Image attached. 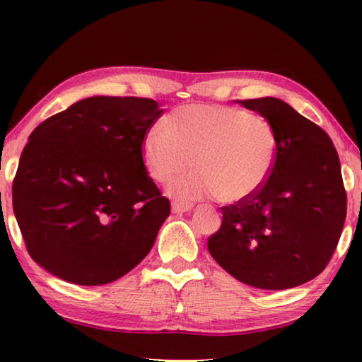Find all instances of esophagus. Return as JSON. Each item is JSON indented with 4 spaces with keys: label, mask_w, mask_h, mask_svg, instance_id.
I'll list each match as a JSON object with an SVG mask.
<instances>
[{
    "label": "esophagus",
    "mask_w": 362,
    "mask_h": 362,
    "mask_svg": "<svg viewBox=\"0 0 362 362\" xmlns=\"http://www.w3.org/2000/svg\"><path fill=\"white\" fill-rule=\"evenodd\" d=\"M191 209H192V206L185 204V202H173V206H171V211L175 212V214H182V212H187Z\"/></svg>",
    "instance_id": "esophagus-1"
}]
</instances>
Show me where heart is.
<instances>
[{"label":"heart","instance_id":"obj_1","mask_svg":"<svg viewBox=\"0 0 362 362\" xmlns=\"http://www.w3.org/2000/svg\"><path fill=\"white\" fill-rule=\"evenodd\" d=\"M279 148V133L265 118L244 108L194 103L175 108L165 125L145 133L141 160L155 181L173 177L168 192L177 201L221 197L239 204L270 180ZM192 162L198 170L180 175Z\"/></svg>","mask_w":362,"mask_h":362}]
</instances>
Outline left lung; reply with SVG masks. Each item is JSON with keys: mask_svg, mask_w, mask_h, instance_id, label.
Segmentation results:
<instances>
[{"mask_svg": "<svg viewBox=\"0 0 362 362\" xmlns=\"http://www.w3.org/2000/svg\"><path fill=\"white\" fill-rule=\"evenodd\" d=\"M279 133L275 170L259 194L221 207L209 254L242 284L286 290L313 280L338 247L346 191L338 151L323 128L280 98L240 100Z\"/></svg>", "mask_w": 362, "mask_h": 362, "instance_id": "left-lung-1", "label": "left lung"}]
</instances>
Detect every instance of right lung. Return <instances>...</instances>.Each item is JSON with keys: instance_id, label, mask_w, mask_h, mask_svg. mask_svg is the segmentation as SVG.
I'll return each mask as SVG.
<instances>
[{"instance_id": "1", "label": "right lung", "mask_w": 362, "mask_h": 362, "mask_svg": "<svg viewBox=\"0 0 362 362\" xmlns=\"http://www.w3.org/2000/svg\"><path fill=\"white\" fill-rule=\"evenodd\" d=\"M163 110L141 97H88L34 128L13 181L31 259L76 285H105L140 264L170 216L141 140Z\"/></svg>"}]
</instances>
